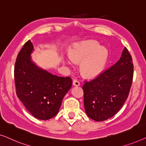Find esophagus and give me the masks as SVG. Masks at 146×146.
<instances>
[{
  "mask_svg": "<svg viewBox=\"0 0 146 146\" xmlns=\"http://www.w3.org/2000/svg\"><path fill=\"white\" fill-rule=\"evenodd\" d=\"M73 85L75 86H78L80 85V82L76 79H74L73 80Z\"/></svg>",
  "mask_w": 146,
  "mask_h": 146,
  "instance_id": "esophagus-1",
  "label": "esophagus"
}]
</instances>
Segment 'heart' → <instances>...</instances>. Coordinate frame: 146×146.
I'll return each mask as SVG.
<instances>
[{
	"label": "heart",
	"instance_id": "heart-1",
	"mask_svg": "<svg viewBox=\"0 0 146 146\" xmlns=\"http://www.w3.org/2000/svg\"><path fill=\"white\" fill-rule=\"evenodd\" d=\"M108 52L100 47L97 42L88 40L78 44L70 50L69 58L72 61L80 64V70L86 77L93 78L99 75L106 64ZM68 64L70 62L67 61Z\"/></svg>",
	"mask_w": 146,
	"mask_h": 146
}]
</instances>
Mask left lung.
Masks as SVG:
<instances>
[{"label":"left lung","mask_w":146,"mask_h":146,"mask_svg":"<svg viewBox=\"0 0 146 146\" xmlns=\"http://www.w3.org/2000/svg\"><path fill=\"white\" fill-rule=\"evenodd\" d=\"M133 76L132 58L126 48L115 64L84 81V104L90 118L102 121L113 117L128 97Z\"/></svg>","instance_id":"8db88e82"}]
</instances>
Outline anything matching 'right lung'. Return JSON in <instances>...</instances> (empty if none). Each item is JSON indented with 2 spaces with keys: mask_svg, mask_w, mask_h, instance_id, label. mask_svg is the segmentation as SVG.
I'll use <instances>...</instances> for the list:
<instances>
[{
  "mask_svg": "<svg viewBox=\"0 0 146 146\" xmlns=\"http://www.w3.org/2000/svg\"><path fill=\"white\" fill-rule=\"evenodd\" d=\"M33 50L29 40L18 54L14 71L16 93L34 117L46 120L58 112L72 80L69 76H57L38 68L31 61Z\"/></svg>",
  "mask_w": 146,
  "mask_h": 146,
  "instance_id": "obj_1",
  "label": "right lung"
}]
</instances>
